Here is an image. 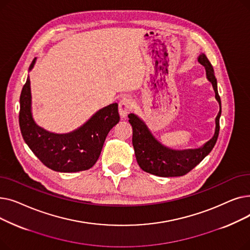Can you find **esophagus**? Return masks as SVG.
I'll return each instance as SVG.
<instances>
[{"label":"esophagus","mask_w":250,"mask_h":250,"mask_svg":"<svg viewBox=\"0 0 250 250\" xmlns=\"http://www.w3.org/2000/svg\"><path fill=\"white\" fill-rule=\"evenodd\" d=\"M134 102L128 97H124L118 104V111H120L121 116L124 118L127 115V113L133 109Z\"/></svg>","instance_id":"obj_1"}]
</instances>
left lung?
Masks as SVG:
<instances>
[{"mask_svg":"<svg viewBox=\"0 0 250 250\" xmlns=\"http://www.w3.org/2000/svg\"><path fill=\"white\" fill-rule=\"evenodd\" d=\"M198 61L206 69L207 79L212 83L215 97L220 105V111L216 117L215 134L201 148L173 150L165 147L158 140H156L146 124L138 115L134 113L128 114V122L133 127V146L136 159L144 171L162 177L182 176L198 165L215 146L219 136L221 116V99L218 93L217 79L212 64L205 54H201Z\"/></svg>","mask_w":250,"mask_h":250,"instance_id":"obj_1","label":"left lung"}]
</instances>
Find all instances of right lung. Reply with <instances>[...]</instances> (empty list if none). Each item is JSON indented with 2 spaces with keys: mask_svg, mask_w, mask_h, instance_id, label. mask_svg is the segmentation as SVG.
Masks as SVG:
<instances>
[{
  "mask_svg": "<svg viewBox=\"0 0 250 250\" xmlns=\"http://www.w3.org/2000/svg\"><path fill=\"white\" fill-rule=\"evenodd\" d=\"M32 61L29 71L34 67ZM117 103L99 109L82 126L68 134H55L36 125L31 112L30 79L20 95L19 125L22 137L33 154L46 167L58 172L88 170L98 160L109 130L120 122Z\"/></svg>",
  "mask_w": 250,
  "mask_h": 250,
  "instance_id": "obj_1",
  "label": "right lung"
}]
</instances>
